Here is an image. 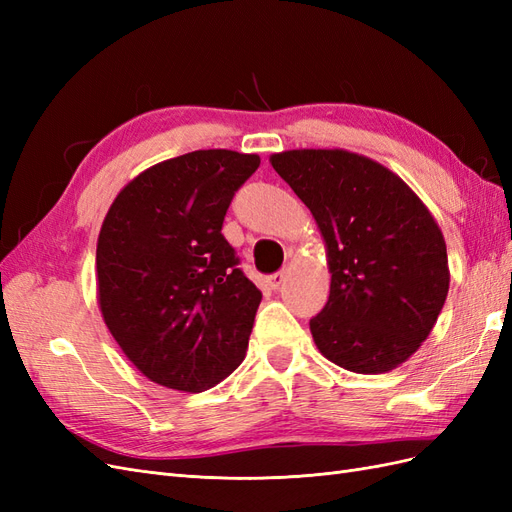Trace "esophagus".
I'll return each instance as SVG.
<instances>
[{"mask_svg":"<svg viewBox=\"0 0 512 512\" xmlns=\"http://www.w3.org/2000/svg\"><path fill=\"white\" fill-rule=\"evenodd\" d=\"M284 280H286V273L284 271H277V273H273V275H269V280H267V284L273 288V290H277L280 288L282 284H284Z\"/></svg>","mask_w":512,"mask_h":512,"instance_id":"1","label":"esophagus"}]
</instances>
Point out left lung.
Returning a JSON list of instances; mask_svg holds the SVG:
<instances>
[{
	"mask_svg": "<svg viewBox=\"0 0 512 512\" xmlns=\"http://www.w3.org/2000/svg\"><path fill=\"white\" fill-rule=\"evenodd\" d=\"M271 166L327 245L329 301L309 320L318 350L354 374L406 363L451 282L442 230L423 200L386 166L344 149L273 153Z\"/></svg>",
	"mask_w": 512,
	"mask_h": 512,
	"instance_id": "8db88e82",
	"label": "left lung"
}]
</instances>
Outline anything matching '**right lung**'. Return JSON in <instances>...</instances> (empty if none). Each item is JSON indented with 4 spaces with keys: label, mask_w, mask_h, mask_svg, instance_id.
<instances>
[{
    "label": "right lung",
    "mask_w": 512,
    "mask_h": 512,
    "mask_svg": "<svg viewBox=\"0 0 512 512\" xmlns=\"http://www.w3.org/2000/svg\"><path fill=\"white\" fill-rule=\"evenodd\" d=\"M256 153L200 149L143 170L108 209L98 303L123 354L151 382L200 393L245 359L262 292L222 224Z\"/></svg>",
    "instance_id": "right-lung-1"
}]
</instances>
